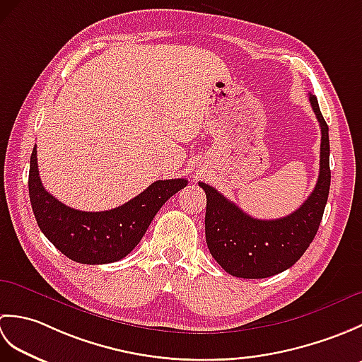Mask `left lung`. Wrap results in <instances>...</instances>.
<instances>
[{"label":"left lung","mask_w":362,"mask_h":362,"mask_svg":"<svg viewBox=\"0 0 362 362\" xmlns=\"http://www.w3.org/2000/svg\"><path fill=\"white\" fill-rule=\"evenodd\" d=\"M310 103L320 126L319 179L310 197L286 218L264 221L244 213L219 191L199 182L206 194L205 238L211 257L226 272L240 279H266L296 264L316 236L328 199L329 140L317 98Z\"/></svg>","instance_id":"1"}]
</instances>
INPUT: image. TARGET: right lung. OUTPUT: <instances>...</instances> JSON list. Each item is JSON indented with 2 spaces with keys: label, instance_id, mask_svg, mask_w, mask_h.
<instances>
[{
  "label": "right lung",
  "instance_id": "obj_1",
  "mask_svg": "<svg viewBox=\"0 0 362 362\" xmlns=\"http://www.w3.org/2000/svg\"><path fill=\"white\" fill-rule=\"evenodd\" d=\"M187 183L185 179L157 180L113 210H74L43 188L34 146L28 185L34 216L43 235L76 263L107 264L124 258L136 247L157 211Z\"/></svg>",
  "mask_w": 362,
  "mask_h": 362
}]
</instances>
